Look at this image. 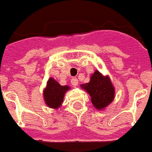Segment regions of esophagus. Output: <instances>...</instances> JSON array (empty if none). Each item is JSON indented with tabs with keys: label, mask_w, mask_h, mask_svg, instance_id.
I'll return each instance as SVG.
<instances>
[{
	"label": "esophagus",
	"mask_w": 152,
	"mask_h": 152,
	"mask_svg": "<svg viewBox=\"0 0 152 152\" xmlns=\"http://www.w3.org/2000/svg\"><path fill=\"white\" fill-rule=\"evenodd\" d=\"M71 83H72V84L73 85L74 87H76V86L78 85V80L76 78H72L71 80Z\"/></svg>",
	"instance_id": "obj_1"
}]
</instances>
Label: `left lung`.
I'll return each instance as SVG.
<instances>
[{
    "instance_id": "1",
    "label": "left lung",
    "mask_w": 152,
    "mask_h": 152,
    "mask_svg": "<svg viewBox=\"0 0 152 152\" xmlns=\"http://www.w3.org/2000/svg\"><path fill=\"white\" fill-rule=\"evenodd\" d=\"M80 87L91 97V102L97 110H102L110 104L115 97V88L108 76H103L96 70L91 76L90 82Z\"/></svg>"
}]
</instances>
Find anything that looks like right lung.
Here are the masks:
<instances>
[{
	"instance_id": "add662e5",
	"label": "right lung",
	"mask_w": 152,
	"mask_h": 152,
	"mask_svg": "<svg viewBox=\"0 0 152 152\" xmlns=\"http://www.w3.org/2000/svg\"><path fill=\"white\" fill-rule=\"evenodd\" d=\"M69 89V86H61L56 80L50 78L47 83V87L43 93L44 102L49 108L56 109L61 107L65 94Z\"/></svg>"
}]
</instances>
